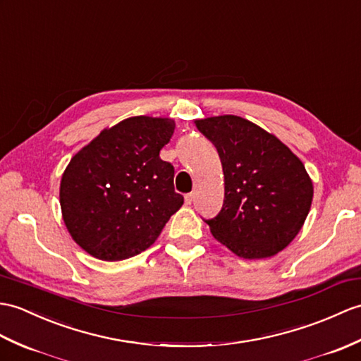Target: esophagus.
<instances>
[{
    "label": "esophagus",
    "mask_w": 361,
    "mask_h": 361,
    "mask_svg": "<svg viewBox=\"0 0 361 361\" xmlns=\"http://www.w3.org/2000/svg\"><path fill=\"white\" fill-rule=\"evenodd\" d=\"M184 201H186V204H192V201H194V194L184 195Z\"/></svg>",
    "instance_id": "obj_1"
}]
</instances>
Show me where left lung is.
Here are the masks:
<instances>
[{
	"label": "left lung",
	"instance_id": "obj_1",
	"mask_svg": "<svg viewBox=\"0 0 361 361\" xmlns=\"http://www.w3.org/2000/svg\"><path fill=\"white\" fill-rule=\"evenodd\" d=\"M195 126L223 166V207L206 220L214 238L241 258L276 255L297 237L312 204L305 164L274 133L241 116H209Z\"/></svg>",
	"mask_w": 361,
	"mask_h": 361
}]
</instances>
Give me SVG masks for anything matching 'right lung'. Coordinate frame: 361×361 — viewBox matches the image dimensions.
<instances>
[{"label": "right lung", "mask_w": 361, "mask_h": 361, "mask_svg": "<svg viewBox=\"0 0 361 361\" xmlns=\"http://www.w3.org/2000/svg\"><path fill=\"white\" fill-rule=\"evenodd\" d=\"M173 129L166 116H130L72 157L60 183L61 214L89 255L120 262L142 252L183 206L173 166L160 158Z\"/></svg>", "instance_id": "obj_1"}]
</instances>
